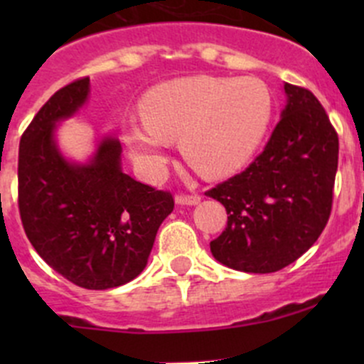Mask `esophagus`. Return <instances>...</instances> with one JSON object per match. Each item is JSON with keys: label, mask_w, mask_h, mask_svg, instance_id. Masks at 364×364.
Instances as JSON below:
<instances>
[{"label": "esophagus", "mask_w": 364, "mask_h": 364, "mask_svg": "<svg viewBox=\"0 0 364 364\" xmlns=\"http://www.w3.org/2000/svg\"><path fill=\"white\" fill-rule=\"evenodd\" d=\"M176 203L196 205L200 203V196H197V193H178V196H176Z\"/></svg>", "instance_id": "obj_1"}]
</instances>
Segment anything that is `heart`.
I'll return each instance as SVG.
<instances>
[{
	"instance_id": "1",
	"label": "heart",
	"mask_w": 364,
	"mask_h": 364,
	"mask_svg": "<svg viewBox=\"0 0 364 364\" xmlns=\"http://www.w3.org/2000/svg\"><path fill=\"white\" fill-rule=\"evenodd\" d=\"M271 114L269 87L255 77H185L149 90L141 100L144 123L124 124L123 139L148 176L164 168L167 141L181 139L183 156L199 174L225 178L253 159Z\"/></svg>"
}]
</instances>
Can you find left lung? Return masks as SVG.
Instances as JSON below:
<instances>
[{"mask_svg": "<svg viewBox=\"0 0 364 364\" xmlns=\"http://www.w3.org/2000/svg\"><path fill=\"white\" fill-rule=\"evenodd\" d=\"M287 105L264 151L205 196L225 205L227 225L209 243L218 262L274 273L299 259L333 208L338 134L306 87L285 82Z\"/></svg>", "mask_w": 364, "mask_h": 364, "instance_id": "obj_1", "label": "left lung"}]
</instances>
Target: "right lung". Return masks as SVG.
I'll use <instances>...</instances> for the list:
<instances>
[{"mask_svg": "<svg viewBox=\"0 0 364 364\" xmlns=\"http://www.w3.org/2000/svg\"><path fill=\"white\" fill-rule=\"evenodd\" d=\"M87 91L90 77L67 84L28 124L19 144L17 200L36 253L72 284L105 291L141 274L174 197L124 174L116 139L102 141L86 165L61 156L54 124L72 116Z\"/></svg>", "mask_w": 364, "mask_h": 364, "instance_id": "right-lung-1", "label": "right lung"}]
</instances>
